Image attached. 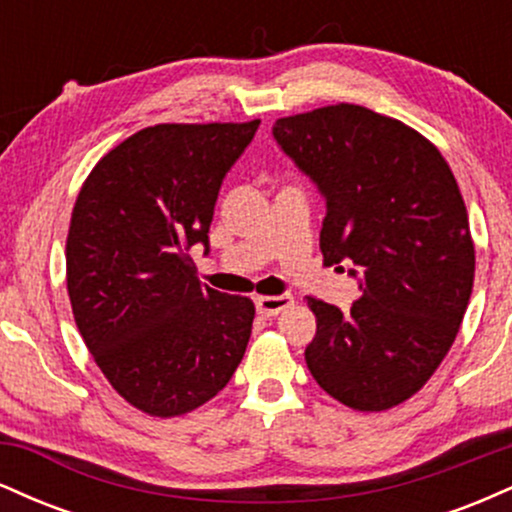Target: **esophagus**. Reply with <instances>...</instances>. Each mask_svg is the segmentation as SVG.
I'll list each match as a JSON object with an SVG mask.
<instances>
[{"label": "esophagus", "instance_id": "34e87169", "mask_svg": "<svg viewBox=\"0 0 512 512\" xmlns=\"http://www.w3.org/2000/svg\"><path fill=\"white\" fill-rule=\"evenodd\" d=\"M255 305H257V313L260 315L274 317V315H279L281 310L291 308L293 296L291 293H281V296H257Z\"/></svg>", "mask_w": 512, "mask_h": 512}]
</instances>
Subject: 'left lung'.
I'll return each instance as SVG.
<instances>
[{"instance_id":"1","label":"left lung","mask_w":512,"mask_h":512,"mask_svg":"<svg viewBox=\"0 0 512 512\" xmlns=\"http://www.w3.org/2000/svg\"><path fill=\"white\" fill-rule=\"evenodd\" d=\"M274 137L327 199L325 262L363 269L349 313L308 296V370L349 409L397 407L448 356L472 296L477 257L455 175L424 134L354 103L279 117Z\"/></svg>"}]
</instances>
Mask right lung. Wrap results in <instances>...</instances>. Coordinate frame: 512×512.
I'll list each match as a JSON object with an SVG mask.
<instances>
[{
    "instance_id": "1",
    "label": "right lung",
    "mask_w": 512,
    "mask_h": 512,
    "mask_svg": "<svg viewBox=\"0 0 512 512\" xmlns=\"http://www.w3.org/2000/svg\"><path fill=\"white\" fill-rule=\"evenodd\" d=\"M250 122L139 129L93 166L67 233L74 322L113 390L158 419L228 385L255 303L202 286L187 250L209 243L221 180L255 137Z\"/></svg>"
}]
</instances>
